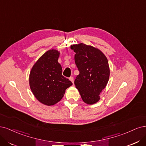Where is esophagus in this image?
Here are the masks:
<instances>
[{"mask_svg":"<svg viewBox=\"0 0 146 146\" xmlns=\"http://www.w3.org/2000/svg\"><path fill=\"white\" fill-rule=\"evenodd\" d=\"M69 79L70 80V81H72V82L73 84H74V78H73V77L71 76V77H70V78H69Z\"/></svg>","mask_w":146,"mask_h":146,"instance_id":"esophagus-1","label":"esophagus"}]
</instances>
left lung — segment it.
Here are the masks:
<instances>
[{"instance_id": "obj_1", "label": "left lung", "mask_w": 146, "mask_h": 146, "mask_svg": "<svg viewBox=\"0 0 146 146\" xmlns=\"http://www.w3.org/2000/svg\"><path fill=\"white\" fill-rule=\"evenodd\" d=\"M75 64L79 74L74 80V85L83 101L94 104L100 100V93L108 83L110 68L105 54L97 48L83 43L71 45Z\"/></svg>"}]
</instances>
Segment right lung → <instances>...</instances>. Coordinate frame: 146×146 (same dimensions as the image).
Masks as SVG:
<instances>
[{
	"instance_id": "right-lung-1",
	"label": "right lung",
	"mask_w": 146,
	"mask_h": 146,
	"mask_svg": "<svg viewBox=\"0 0 146 146\" xmlns=\"http://www.w3.org/2000/svg\"><path fill=\"white\" fill-rule=\"evenodd\" d=\"M59 54L55 49L46 51L33 66L29 76L33 94L40 103L48 106L62 100L65 90L73 84L62 76V67L58 61Z\"/></svg>"
}]
</instances>
